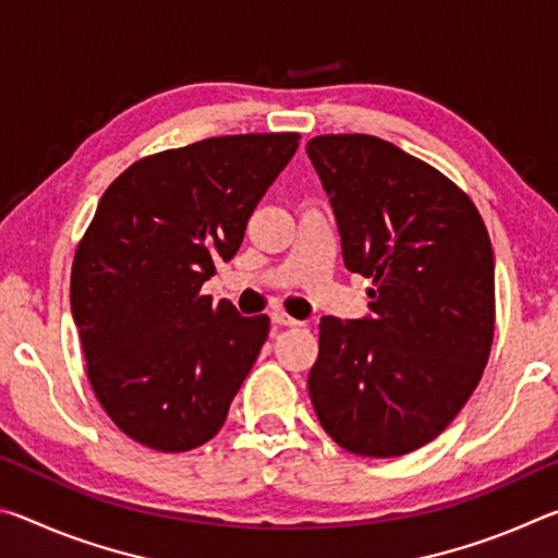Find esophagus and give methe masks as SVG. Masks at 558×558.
I'll list each match as a JSON object with an SVG mask.
<instances>
[{"label":"esophagus","instance_id":"1","mask_svg":"<svg viewBox=\"0 0 558 558\" xmlns=\"http://www.w3.org/2000/svg\"><path fill=\"white\" fill-rule=\"evenodd\" d=\"M270 319H272V325H280V327H300L298 319H292V317L286 315V313H272Z\"/></svg>","mask_w":558,"mask_h":558}]
</instances>
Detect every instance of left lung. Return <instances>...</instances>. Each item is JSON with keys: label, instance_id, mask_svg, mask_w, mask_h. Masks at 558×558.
Returning <instances> with one entry per match:
<instances>
[{"label": "left lung", "instance_id": "1", "mask_svg": "<svg viewBox=\"0 0 558 558\" xmlns=\"http://www.w3.org/2000/svg\"><path fill=\"white\" fill-rule=\"evenodd\" d=\"M347 270L372 278L369 315L323 317L307 376L323 428L366 458L446 430L483 376L495 332V256L483 219L438 169L372 135L307 143Z\"/></svg>", "mask_w": 558, "mask_h": 558}]
</instances>
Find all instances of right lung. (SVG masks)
I'll list each match as a JSON object with an SVG mask.
<instances>
[{"label":"right lung","instance_id":"right-lung-1","mask_svg":"<svg viewBox=\"0 0 558 558\" xmlns=\"http://www.w3.org/2000/svg\"><path fill=\"white\" fill-rule=\"evenodd\" d=\"M298 145V132L202 140L140 159L102 194L73 258L71 313L93 391L132 440L184 452L221 430L270 323L214 305L202 282L239 253Z\"/></svg>","mask_w":558,"mask_h":558}]
</instances>
